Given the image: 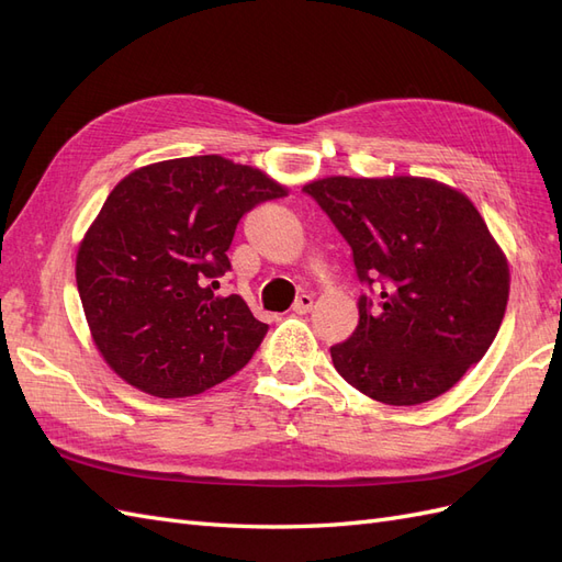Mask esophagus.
<instances>
[{
	"instance_id": "obj_1",
	"label": "esophagus",
	"mask_w": 562,
	"mask_h": 562,
	"mask_svg": "<svg viewBox=\"0 0 562 562\" xmlns=\"http://www.w3.org/2000/svg\"><path fill=\"white\" fill-rule=\"evenodd\" d=\"M312 307H314V297L304 293V295H300V297L295 300L293 312H295V314H307Z\"/></svg>"
}]
</instances>
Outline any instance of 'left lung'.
<instances>
[{"label": "left lung", "instance_id": "1", "mask_svg": "<svg viewBox=\"0 0 562 562\" xmlns=\"http://www.w3.org/2000/svg\"><path fill=\"white\" fill-rule=\"evenodd\" d=\"M351 246L359 326L330 347L353 389L386 405L446 394L497 337L508 265L469 196L429 178L333 176L302 187Z\"/></svg>", "mask_w": 562, "mask_h": 562}]
</instances>
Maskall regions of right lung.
Wrapping results in <instances>:
<instances>
[{
	"instance_id": "obj_1",
	"label": "right lung",
	"mask_w": 562,
	"mask_h": 562,
	"mask_svg": "<svg viewBox=\"0 0 562 562\" xmlns=\"http://www.w3.org/2000/svg\"><path fill=\"white\" fill-rule=\"evenodd\" d=\"M288 190L225 157L149 164L119 182L77 252L91 337L119 378L182 398L239 372L267 323L241 295L220 297L239 220Z\"/></svg>"
}]
</instances>
